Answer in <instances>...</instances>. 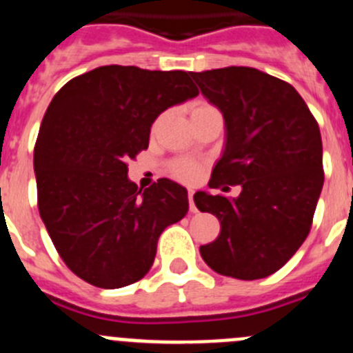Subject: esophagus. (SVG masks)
<instances>
[{"label":"esophagus","mask_w":353,"mask_h":353,"mask_svg":"<svg viewBox=\"0 0 353 353\" xmlns=\"http://www.w3.org/2000/svg\"><path fill=\"white\" fill-rule=\"evenodd\" d=\"M193 194H194V191L193 190H190L188 191V200H190V210L193 212H196V207H194V201H193Z\"/></svg>","instance_id":"1"}]
</instances>
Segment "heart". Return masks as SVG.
<instances>
[{"label":"heart","instance_id":"obj_1","mask_svg":"<svg viewBox=\"0 0 353 353\" xmlns=\"http://www.w3.org/2000/svg\"><path fill=\"white\" fill-rule=\"evenodd\" d=\"M210 105H198V107H194L193 114L194 112H201V110H210ZM172 174L177 177V179L181 181H186V183H193V181L198 179V176H200V169H198L196 163L193 162H186V160H181V162H176L172 165Z\"/></svg>","mask_w":353,"mask_h":353}]
</instances>
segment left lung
I'll list each match as a JSON object with an SVG mask.
<instances>
[{
  "label": "left lung",
  "instance_id": "left-lung-1",
  "mask_svg": "<svg viewBox=\"0 0 353 353\" xmlns=\"http://www.w3.org/2000/svg\"><path fill=\"white\" fill-rule=\"evenodd\" d=\"M191 77L224 117V150L208 188L241 186L236 198L194 193L198 210L221 222L217 239L200 246L201 259L229 278H268L310 231L324 184L319 125L292 84L256 68H214Z\"/></svg>",
  "mask_w": 353,
  "mask_h": 353
}]
</instances>
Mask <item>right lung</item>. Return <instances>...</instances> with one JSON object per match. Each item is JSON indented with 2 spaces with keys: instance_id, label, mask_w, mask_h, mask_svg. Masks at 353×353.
Here are the masks:
<instances>
[{
  "instance_id": "add662e5",
  "label": "right lung",
  "mask_w": 353,
  "mask_h": 353,
  "mask_svg": "<svg viewBox=\"0 0 353 353\" xmlns=\"http://www.w3.org/2000/svg\"><path fill=\"white\" fill-rule=\"evenodd\" d=\"M198 94L190 72L105 65L54 94L34 148L37 207L67 268L90 285L122 288L152 269L157 241L188 214L170 179L138 190L128 162L148 148L167 108Z\"/></svg>"
}]
</instances>
